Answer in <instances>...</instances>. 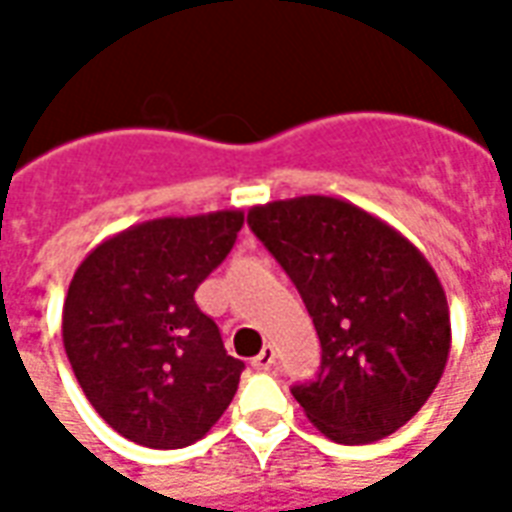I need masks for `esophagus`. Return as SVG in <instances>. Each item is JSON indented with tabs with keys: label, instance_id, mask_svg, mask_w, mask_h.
Listing matches in <instances>:
<instances>
[{
	"label": "esophagus",
	"instance_id": "34e87169",
	"mask_svg": "<svg viewBox=\"0 0 512 512\" xmlns=\"http://www.w3.org/2000/svg\"><path fill=\"white\" fill-rule=\"evenodd\" d=\"M271 365H274V348H271V345H266V348H263V351H260L255 359H252V367H255V370H268Z\"/></svg>",
	"mask_w": 512,
	"mask_h": 512
}]
</instances>
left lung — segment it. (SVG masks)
Instances as JSON below:
<instances>
[{
    "instance_id": "obj_1",
    "label": "left lung",
    "mask_w": 512,
    "mask_h": 512,
    "mask_svg": "<svg viewBox=\"0 0 512 512\" xmlns=\"http://www.w3.org/2000/svg\"><path fill=\"white\" fill-rule=\"evenodd\" d=\"M246 222L299 288L321 370L290 392L323 436L367 444L425 406L450 356L436 271L395 227L337 197L255 205Z\"/></svg>"
}]
</instances>
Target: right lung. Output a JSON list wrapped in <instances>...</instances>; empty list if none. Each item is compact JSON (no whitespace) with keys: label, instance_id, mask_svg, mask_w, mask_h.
Here are the masks:
<instances>
[{"label":"right lung","instance_id":"add662e5","mask_svg":"<svg viewBox=\"0 0 512 512\" xmlns=\"http://www.w3.org/2000/svg\"><path fill=\"white\" fill-rule=\"evenodd\" d=\"M241 227V211L150 219L106 238L76 268L62 343L87 400L120 436L178 450L230 406L244 362L224 351L194 290Z\"/></svg>","mask_w":512,"mask_h":512}]
</instances>
